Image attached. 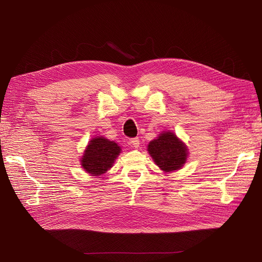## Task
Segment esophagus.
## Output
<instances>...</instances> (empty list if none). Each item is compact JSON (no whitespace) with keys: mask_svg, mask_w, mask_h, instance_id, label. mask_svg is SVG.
<instances>
[{"mask_svg":"<svg viewBox=\"0 0 262 262\" xmlns=\"http://www.w3.org/2000/svg\"><path fill=\"white\" fill-rule=\"evenodd\" d=\"M129 143H130L132 146L135 147V148H138L139 145H140V141H139L138 138H133V139H130Z\"/></svg>","mask_w":262,"mask_h":262,"instance_id":"esophagus-1","label":"esophagus"}]
</instances>
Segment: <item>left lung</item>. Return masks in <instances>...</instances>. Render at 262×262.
Listing matches in <instances>:
<instances>
[{"label": "left lung", "mask_w": 262, "mask_h": 262, "mask_svg": "<svg viewBox=\"0 0 262 262\" xmlns=\"http://www.w3.org/2000/svg\"><path fill=\"white\" fill-rule=\"evenodd\" d=\"M154 162L164 172L180 170L187 161L188 149L172 132H163L147 145Z\"/></svg>", "instance_id": "8db88e82"}]
</instances>
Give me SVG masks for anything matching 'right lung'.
I'll list each match as a JSON object with an SVG mask.
<instances>
[{
    "mask_svg": "<svg viewBox=\"0 0 262 262\" xmlns=\"http://www.w3.org/2000/svg\"><path fill=\"white\" fill-rule=\"evenodd\" d=\"M121 153V147L104 137H95L91 139L85 149L80 162L86 172L93 176L106 173Z\"/></svg>",
    "mask_w": 262,
    "mask_h": 262,
    "instance_id": "right-lung-1",
    "label": "right lung"
}]
</instances>
